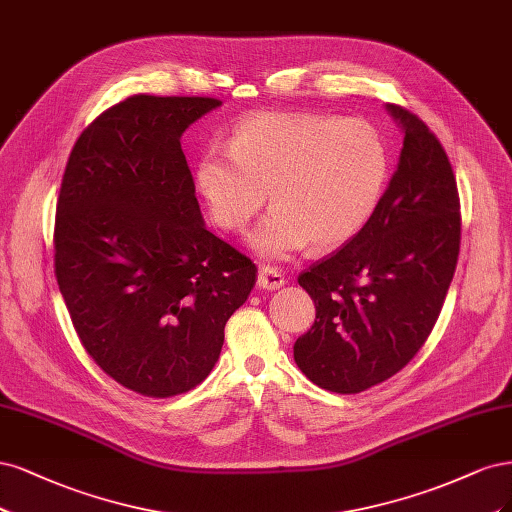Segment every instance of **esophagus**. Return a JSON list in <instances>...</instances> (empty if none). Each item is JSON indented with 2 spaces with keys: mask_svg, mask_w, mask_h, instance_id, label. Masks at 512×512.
<instances>
[{
  "mask_svg": "<svg viewBox=\"0 0 512 512\" xmlns=\"http://www.w3.org/2000/svg\"><path fill=\"white\" fill-rule=\"evenodd\" d=\"M285 285V276L276 268H261L257 274V287L263 291H274Z\"/></svg>",
  "mask_w": 512,
  "mask_h": 512,
  "instance_id": "34e87169",
  "label": "esophagus"
}]
</instances>
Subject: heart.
Returning a JSON list of instances; mask_svg holds the SVG:
<instances>
[{"mask_svg": "<svg viewBox=\"0 0 512 512\" xmlns=\"http://www.w3.org/2000/svg\"><path fill=\"white\" fill-rule=\"evenodd\" d=\"M387 174V146L370 123L263 112L238 125L229 151H204L195 180L225 232L249 225L270 191L274 206L249 244L278 261L308 242L332 249L357 236L383 200Z\"/></svg>", "mask_w": 512, "mask_h": 512, "instance_id": "heart-1", "label": "heart"}]
</instances>
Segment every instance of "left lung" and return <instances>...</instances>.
<instances>
[{
	"label": "left lung",
	"instance_id": "left-lung-1",
	"mask_svg": "<svg viewBox=\"0 0 512 512\" xmlns=\"http://www.w3.org/2000/svg\"><path fill=\"white\" fill-rule=\"evenodd\" d=\"M404 146L372 219L298 283L317 319L293 344L321 389L359 393L387 381L430 336L455 274L459 195L442 144L417 114L387 104Z\"/></svg>",
	"mask_w": 512,
	"mask_h": 512
}]
</instances>
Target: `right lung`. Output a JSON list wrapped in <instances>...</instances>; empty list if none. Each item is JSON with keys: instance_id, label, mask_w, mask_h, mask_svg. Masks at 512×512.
I'll list each match as a JSON object with an SVG mask.
<instances>
[{"instance_id": "add662e5", "label": "right lung", "mask_w": 512, "mask_h": 512, "mask_svg": "<svg viewBox=\"0 0 512 512\" xmlns=\"http://www.w3.org/2000/svg\"><path fill=\"white\" fill-rule=\"evenodd\" d=\"M221 102L134 95L76 140L57 200L55 276L76 334L123 387L170 398L217 364L255 263L206 229L180 138Z\"/></svg>"}]
</instances>
